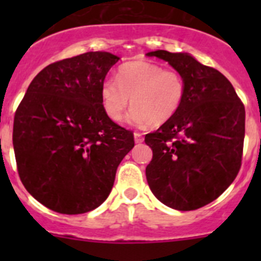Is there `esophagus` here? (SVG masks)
Segmentation results:
<instances>
[{"label":"esophagus","mask_w":261,"mask_h":261,"mask_svg":"<svg viewBox=\"0 0 261 261\" xmlns=\"http://www.w3.org/2000/svg\"><path fill=\"white\" fill-rule=\"evenodd\" d=\"M144 141V136L140 132H135V142L136 144H141Z\"/></svg>","instance_id":"obj_1"}]
</instances>
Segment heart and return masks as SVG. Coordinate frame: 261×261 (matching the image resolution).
Segmentation results:
<instances>
[{
  "label": "heart",
  "mask_w": 261,
  "mask_h": 261,
  "mask_svg": "<svg viewBox=\"0 0 261 261\" xmlns=\"http://www.w3.org/2000/svg\"><path fill=\"white\" fill-rule=\"evenodd\" d=\"M186 95V84L177 71L165 70L150 61L125 62L116 81L107 78L100 87L106 114L114 121L123 119L132 106L128 121L136 125L159 126L176 115ZM131 100H128V98Z\"/></svg>",
  "instance_id": "1"
}]
</instances>
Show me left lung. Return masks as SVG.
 Masks as SVG:
<instances>
[{"label":"left lung","instance_id":"1","mask_svg":"<svg viewBox=\"0 0 261 261\" xmlns=\"http://www.w3.org/2000/svg\"><path fill=\"white\" fill-rule=\"evenodd\" d=\"M186 84L171 120L145 136L153 150L146 166L151 192L176 211H195L222 195L241 168L246 111L230 81L191 53L153 50Z\"/></svg>","mask_w":261,"mask_h":261}]
</instances>
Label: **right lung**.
Listing matches in <instances>:
<instances>
[{"mask_svg": "<svg viewBox=\"0 0 261 261\" xmlns=\"http://www.w3.org/2000/svg\"><path fill=\"white\" fill-rule=\"evenodd\" d=\"M119 60L110 52H86L53 62L32 80L15 112L18 174L50 211L82 214L98 208L135 146L133 133L107 116L100 98Z\"/></svg>", "mask_w": 261, "mask_h": 261, "instance_id": "1", "label": "right lung"}]
</instances>
